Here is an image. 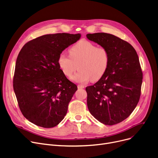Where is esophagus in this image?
Segmentation results:
<instances>
[{"label": "esophagus", "instance_id": "obj_1", "mask_svg": "<svg viewBox=\"0 0 158 158\" xmlns=\"http://www.w3.org/2000/svg\"><path fill=\"white\" fill-rule=\"evenodd\" d=\"M78 89H84V87H85V86L84 85H78Z\"/></svg>", "mask_w": 158, "mask_h": 158}]
</instances>
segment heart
Listing matches in <instances>:
<instances>
[{
	"label": "heart",
	"instance_id": "heart-1",
	"mask_svg": "<svg viewBox=\"0 0 158 158\" xmlns=\"http://www.w3.org/2000/svg\"><path fill=\"white\" fill-rule=\"evenodd\" d=\"M69 55L61 53L58 64L64 74L70 77L78 66L79 70L71 79L79 83L95 81L101 79L108 70L110 55L103 47L98 46L88 41H81L69 50Z\"/></svg>",
	"mask_w": 158,
	"mask_h": 158
}]
</instances>
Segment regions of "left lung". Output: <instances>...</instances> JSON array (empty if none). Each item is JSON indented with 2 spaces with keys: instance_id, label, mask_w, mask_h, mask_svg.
Segmentation results:
<instances>
[{
  "instance_id": "1",
  "label": "left lung",
  "mask_w": 158,
  "mask_h": 158,
  "mask_svg": "<svg viewBox=\"0 0 158 158\" xmlns=\"http://www.w3.org/2000/svg\"><path fill=\"white\" fill-rule=\"evenodd\" d=\"M87 38L110 55L106 73L85 89L88 109L102 124H118L130 115L140 99L143 75L138 56L130 44L114 35L99 32Z\"/></svg>"
}]
</instances>
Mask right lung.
<instances>
[{"instance_id":"1","label":"right lung","mask_w":158,"mask_h":158,"mask_svg":"<svg viewBox=\"0 0 158 158\" xmlns=\"http://www.w3.org/2000/svg\"><path fill=\"white\" fill-rule=\"evenodd\" d=\"M80 38V34L44 35L27 43L18 54L14 92L22 114L35 125L53 127L66 115L77 86L60 69L58 58Z\"/></svg>"}]
</instances>
